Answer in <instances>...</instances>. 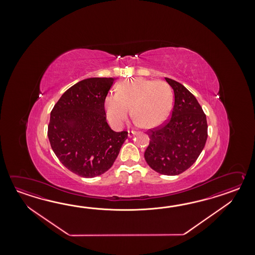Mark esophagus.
<instances>
[{"label":"esophagus","instance_id":"1","mask_svg":"<svg viewBox=\"0 0 255 255\" xmlns=\"http://www.w3.org/2000/svg\"><path fill=\"white\" fill-rule=\"evenodd\" d=\"M135 135H136V132H135V131H128V137L135 136Z\"/></svg>","mask_w":255,"mask_h":255}]
</instances>
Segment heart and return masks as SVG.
Returning <instances> with one entry per match:
<instances>
[{
	"instance_id": "heart-1",
	"label": "heart",
	"mask_w": 255,
	"mask_h": 255,
	"mask_svg": "<svg viewBox=\"0 0 255 255\" xmlns=\"http://www.w3.org/2000/svg\"><path fill=\"white\" fill-rule=\"evenodd\" d=\"M173 104L171 88L164 81L135 77L121 82L117 94L105 98L108 120L119 128L127 120L131 108L136 122L146 128H157L168 120Z\"/></svg>"
}]
</instances>
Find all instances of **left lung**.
Here are the masks:
<instances>
[{
    "label": "left lung",
    "mask_w": 255,
    "mask_h": 255,
    "mask_svg": "<svg viewBox=\"0 0 255 255\" xmlns=\"http://www.w3.org/2000/svg\"><path fill=\"white\" fill-rule=\"evenodd\" d=\"M165 80L174 91L171 119L166 125L149 132V145L144 157L157 173L174 176L195 162L208 137L206 116L195 97L179 82Z\"/></svg>",
    "instance_id": "obj_1"
}]
</instances>
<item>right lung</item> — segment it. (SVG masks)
I'll use <instances>...</instances> for the list:
<instances>
[{
  "instance_id": "1",
  "label": "right lung",
  "mask_w": 255,
  "mask_h": 255,
  "mask_svg": "<svg viewBox=\"0 0 255 255\" xmlns=\"http://www.w3.org/2000/svg\"><path fill=\"white\" fill-rule=\"evenodd\" d=\"M113 77H91L67 89L54 105L49 141L61 163L83 178L102 175L114 164L128 132H115L106 118L105 98Z\"/></svg>"
}]
</instances>
